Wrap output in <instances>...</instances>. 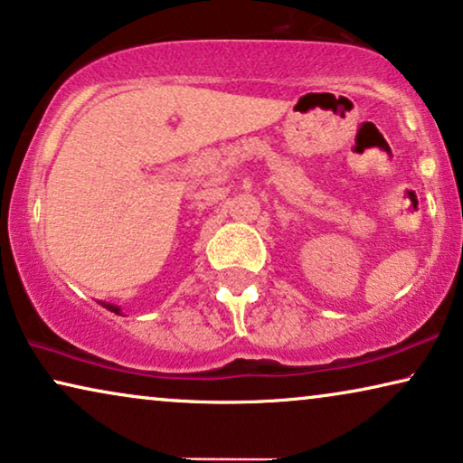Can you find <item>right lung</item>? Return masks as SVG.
Segmentation results:
<instances>
[{
	"label": "right lung",
	"instance_id": "1",
	"mask_svg": "<svg viewBox=\"0 0 463 463\" xmlns=\"http://www.w3.org/2000/svg\"><path fill=\"white\" fill-rule=\"evenodd\" d=\"M107 309H111V312H116V314H119V307L118 306H109V303H107V306H105Z\"/></svg>",
	"mask_w": 463,
	"mask_h": 463
}]
</instances>
